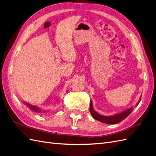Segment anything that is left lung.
<instances>
[{
    "mask_svg": "<svg viewBox=\"0 0 156 156\" xmlns=\"http://www.w3.org/2000/svg\"><path fill=\"white\" fill-rule=\"evenodd\" d=\"M140 99H141V97L140 98L138 102L136 103V105L137 106L138 105ZM133 108H129V109H126L125 111H122V112L111 115V116H104V115H102L98 113L94 110L93 105H92V102H91V101H90V111L91 116H92L95 120H98V121L103 123L108 124V125H114V124H117L121 122L124 119H126L128 116H129V115L131 113L132 111H133Z\"/></svg>",
    "mask_w": 156,
    "mask_h": 156,
    "instance_id": "8db88e82",
    "label": "left lung"
}]
</instances>
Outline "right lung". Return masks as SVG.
I'll return each instance as SVG.
<instances>
[{"instance_id": "1", "label": "right lung", "mask_w": 156, "mask_h": 156, "mask_svg": "<svg viewBox=\"0 0 156 156\" xmlns=\"http://www.w3.org/2000/svg\"><path fill=\"white\" fill-rule=\"evenodd\" d=\"M24 103H25V104H26V105H27V106L30 107V109L35 111V112H37V113H41V112H42L41 109H39V107L35 106V105H31V104H30V103H26V102H24Z\"/></svg>"}]
</instances>
